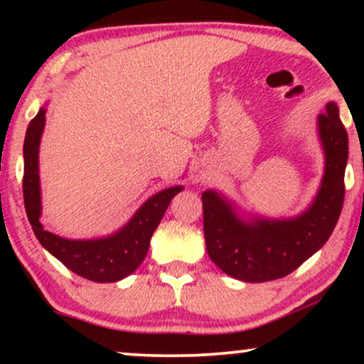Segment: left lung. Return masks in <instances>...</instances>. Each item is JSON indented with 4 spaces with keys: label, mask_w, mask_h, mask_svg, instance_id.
I'll return each instance as SVG.
<instances>
[{
    "label": "left lung",
    "mask_w": 364,
    "mask_h": 364,
    "mask_svg": "<svg viewBox=\"0 0 364 364\" xmlns=\"http://www.w3.org/2000/svg\"><path fill=\"white\" fill-rule=\"evenodd\" d=\"M325 149V176L315 200L301 215L287 220H242L220 193H202L203 235L212 262L237 280L260 283L287 277L325 245L345 200L348 134L335 102L318 116Z\"/></svg>",
    "instance_id": "left-lung-1"
}]
</instances>
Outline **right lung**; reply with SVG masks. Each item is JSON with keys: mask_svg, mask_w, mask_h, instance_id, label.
Listing matches in <instances>:
<instances>
[{"mask_svg": "<svg viewBox=\"0 0 364 364\" xmlns=\"http://www.w3.org/2000/svg\"><path fill=\"white\" fill-rule=\"evenodd\" d=\"M46 109H39L36 117L29 122L24 137V176L23 197L28 220L39 243L58 258L63 265L76 275L97 283L119 282L144 262L147 255L151 237L161 223L168 203L178 192L181 186L166 188L156 193L139 208L131 220L121 230L112 235L96 238V240H68L54 233L44 230L41 217V191H39V167L38 154L41 134L44 129Z\"/></svg>", "mask_w": 364, "mask_h": 364, "instance_id": "1", "label": "right lung"}]
</instances>
